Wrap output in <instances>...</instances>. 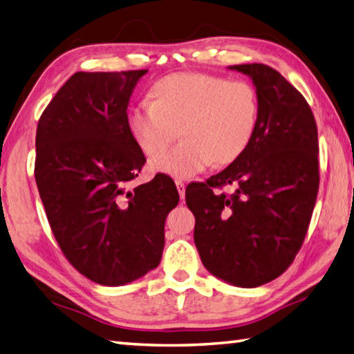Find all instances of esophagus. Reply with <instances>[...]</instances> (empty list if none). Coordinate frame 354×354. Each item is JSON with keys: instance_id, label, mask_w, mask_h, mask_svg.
Here are the masks:
<instances>
[{"instance_id": "esophagus-1", "label": "esophagus", "mask_w": 354, "mask_h": 354, "mask_svg": "<svg viewBox=\"0 0 354 354\" xmlns=\"http://www.w3.org/2000/svg\"><path fill=\"white\" fill-rule=\"evenodd\" d=\"M176 186H177V191H178V196L180 198H185V183L182 180H176Z\"/></svg>"}]
</instances>
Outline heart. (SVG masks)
I'll use <instances>...</instances> for the list:
<instances>
[{"instance_id": "heart-1", "label": "heart", "mask_w": 354, "mask_h": 354, "mask_svg": "<svg viewBox=\"0 0 354 354\" xmlns=\"http://www.w3.org/2000/svg\"><path fill=\"white\" fill-rule=\"evenodd\" d=\"M257 123L259 98L250 83L194 72L160 78L151 89V103L137 104L128 117L132 138L149 157L161 154L177 133L183 137L149 165L152 172L174 178L194 177L212 162H236Z\"/></svg>"}]
</instances>
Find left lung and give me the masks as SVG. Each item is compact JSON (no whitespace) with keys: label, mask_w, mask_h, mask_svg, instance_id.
Returning a JSON list of instances; mask_svg holds the SVG:
<instances>
[{"label":"left lung","mask_w":354,"mask_h":354,"mask_svg":"<svg viewBox=\"0 0 354 354\" xmlns=\"http://www.w3.org/2000/svg\"><path fill=\"white\" fill-rule=\"evenodd\" d=\"M252 80L259 123L246 151L186 188L194 242L212 276L242 288L271 282L301 250L319 189L317 128L306 100L270 66H230ZM234 185L231 196L216 187Z\"/></svg>","instance_id":"obj_1"}]
</instances>
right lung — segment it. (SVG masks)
<instances>
[{
	"mask_svg": "<svg viewBox=\"0 0 354 354\" xmlns=\"http://www.w3.org/2000/svg\"><path fill=\"white\" fill-rule=\"evenodd\" d=\"M146 72L73 73L37 126L35 180L53 236L73 268L106 286L157 268L178 203L163 174L126 189L146 162L126 112Z\"/></svg>",
	"mask_w": 354,
	"mask_h": 354,
	"instance_id": "right-lung-1",
	"label": "right lung"
}]
</instances>
